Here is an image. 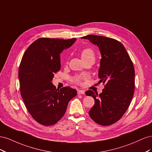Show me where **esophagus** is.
<instances>
[{
	"mask_svg": "<svg viewBox=\"0 0 152 152\" xmlns=\"http://www.w3.org/2000/svg\"><path fill=\"white\" fill-rule=\"evenodd\" d=\"M78 94H85V91L84 90H79L77 91Z\"/></svg>",
	"mask_w": 152,
	"mask_h": 152,
	"instance_id": "obj_1",
	"label": "esophagus"
}]
</instances>
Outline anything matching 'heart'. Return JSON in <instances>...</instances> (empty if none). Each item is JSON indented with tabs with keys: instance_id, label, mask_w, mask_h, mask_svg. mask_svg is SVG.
Masks as SVG:
<instances>
[{
	"instance_id": "obj_1",
	"label": "heart",
	"mask_w": 152,
	"mask_h": 152,
	"mask_svg": "<svg viewBox=\"0 0 152 152\" xmlns=\"http://www.w3.org/2000/svg\"><path fill=\"white\" fill-rule=\"evenodd\" d=\"M80 56L83 61L86 60H95V53L94 50L91 48H85L82 49L80 52ZM72 80L76 84H80L81 77L79 76H74L72 78Z\"/></svg>"
}]
</instances>
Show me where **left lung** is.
Listing matches in <instances>:
<instances>
[{
    "label": "left lung",
    "mask_w": 152,
    "mask_h": 152,
    "mask_svg": "<svg viewBox=\"0 0 152 152\" xmlns=\"http://www.w3.org/2000/svg\"><path fill=\"white\" fill-rule=\"evenodd\" d=\"M97 45L102 54L98 76L104 89L98 94L86 92L93 97L95 103L89 112L97 124L110 126L117 122L125 113L134 92V68L129 55L119 41L103 36L82 37Z\"/></svg>",
    "instance_id": "8db88e82"
}]
</instances>
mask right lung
I'll return each instance as SVG.
<instances>
[{"label": "right lung", "instance_id": "obj_1", "mask_svg": "<svg viewBox=\"0 0 152 152\" xmlns=\"http://www.w3.org/2000/svg\"><path fill=\"white\" fill-rule=\"evenodd\" d=\"M76 39L40 38L27 48L18 72L20 93L28 112L45 126L54 125L65 115L77 91L66 86L59 89L51 81L61 68L60 53Z\"/></svg>", "mask_w": 152, "mask_h": 152}]
</instances>
